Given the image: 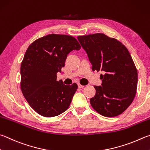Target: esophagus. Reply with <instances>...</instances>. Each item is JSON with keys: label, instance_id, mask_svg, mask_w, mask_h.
Returning a JSON list of instances; mask_svg holds the SVG:
<instances>
[{"label": "esophagus", "instance_id": "34e87169", "mask_svg": "<svg viewBox=\"0 0 150 150\" xmlns=\"http://www.w3.org/2000/svg\"><path fill=\"white\" fill-rule=\"evenodd\" d=\"M78 87L79 88H83L84 87V86H83V85H81V84H78Z\"/></svg>", "mask_w": 150, "mask_h": 150}]
</instances>
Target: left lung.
Returning a JSON list of instances; mask_svg holds the SVG:
<instances>
[{
    "instance_id": "left-lung-1",
    "label": "left lung",
    "mask_w": 150,
    "mask_h": 150,
    "mask_svg": "<svg viewBox=\"0 0 150 150\" xmlns=\"http://www.w3.org/2000/svg\"><path fill=\"white\" fill-rule=\"evenodd\" d=\"M88 55L93 71H101L102 86H94L92 107L102 115H120L131 104L137 92L138 73L127 48L102 33L77 37Z\"/></svg>"
}]
</instances>
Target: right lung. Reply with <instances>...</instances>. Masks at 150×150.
Segmentation results:
<instances>
[{
    "mask_svg": "<svg viewBox=\"0 0 150 150\" xmlns=\"http://www.w3.org/2000/svg\"><path fill=\"white\" fill-rule=\"evenodd\" d=\"M80 49L75 38L65 35H48L29 45L21 64V90L39 115L52 117L69 108L77 84H64L56 74L64 67L67 54Z\"/></svg>",
    "mask_w": 150,
    "mask_h": 150,
    "instance_id": "1",
    "label": "right lung"
}]
</instances>
